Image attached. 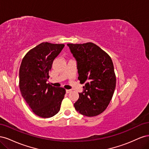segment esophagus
Wrapping results in <instances>:
<instances>
[{
  "label": "esophagus",
  "mask_w": 149,
  "mask_h": 149,
  "mask_svg": "<svg viewBox=\"0 0 149 149\" xmlns=\"http://www.w3.org/2000/svg\"><path fill=\"white\" fill-rule=\"evenodd\" d=\"M71 91V89H66V93H70Z\"/></svg>",
  "instance_id": "34e87169"
}]
</instances>
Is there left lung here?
Here are the masks:
<instances>
[{"instance_id":"8db88e82","label":"left lung","mask_w":149,"mask_h":149,"mask_svg":"<svg viewBox=\"0 0 149 149\" xmlns=\"http://www.w3.org/2000/svg\"><path fill=\"white\" fill-rule=\"evenodd\" d=\"M77 62L78 79L86 83L83 93L74 104L76 110L88 117L105 111L116 88V78L113 63L107 53L93 43H68Z\"/></svg>"}]
</instances>
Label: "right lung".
Returning a JSON list of instances; mask_svg holds the SVG:
<instances>
[{"mask_svg":"<svg viewBox=\"0 0 149 149\" xmlns=\"http://www.w3.org/2000/svg\"><path fill=\"white\" fill-rule=\"evenodd\" d=\"M64 44L43 42L26 54L19 70V87L24 100L34 113L43 118H51L60 109L66 90L47 83L53 61Z\"/></svg>","mask_w":149,"mask_h":149,"instance_id":"1","label":"right lung"}]
</instances>
